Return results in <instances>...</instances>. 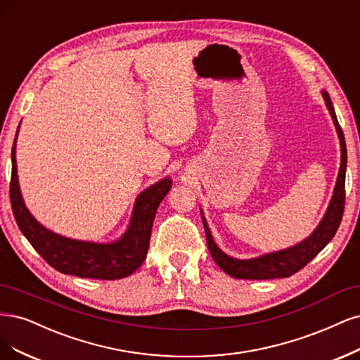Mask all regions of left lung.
I'll return each mask as SVG.
<instances>
[{"label":"left lung","mask_w":360,"mask_h":360,"mask_svg":"<svg viewBox=\"0 0 360 360\" xmlns=\"http://www.w3.org/2000/svg\"><path fill=\"white\" fill-rule=\"evenodd\" d=\"M325 101L328 105L329 113L335 123L338 137L341 143V167L340 174L335 184V191L328 207V212L320 221L317 229L309 235L307 240L300 243L298 245L290 247L288 250H280L276 253H269L265 256H260L250 260H240L226 256L219 247L214 244L212 233L208 231L207 223L202 217L204 228H205V237L207 245L214 262L226 272L228 276L233 278H244V280H269V278H284L290 277L295 272L302 269L309 260H313L325 245L333 238V235L338 231L340 223L344 214V205H345V167H347V148L342 129L338 123L335 110H333L332 101L328 92H323Z\"/></svg>","instance_id":"1"}]
</instances>
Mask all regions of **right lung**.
I'll use <instances>...</instances> for the list:
<instances>
[{"instance_id":"add662e5","label":"right lung","mask_w":360,"mask_h":360,"mask_svg":"<svg viewBox=\"0 0 360 360\" xmlns=\"http://www.w3.org/2000/svg\"><path fill=\"white\" fill-rule=\"evenodd\" d=\"M16 137L11 148L10 202L19 229L37 253L62 274L96 280L131 276L144 262L156 210L169 192L172 181L160 180L137 198L129 229L119 241L95 244L70 240L43 228L25 207L16 174Z\"/></svg>"}]
</instances>
